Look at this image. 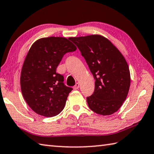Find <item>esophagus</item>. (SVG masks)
Instances as JSON below:
<instances>
[{
  "label": "esophagus",
  "instance_id": "1",
  "mask_svg": "<svg viewBox=\"0 0 154 154\" xmlns=\"http://www.w3.org/2000/svg\"><path fill=\"white\" fill-rule=\"evenodd\" d=\"M73 88H74V90H77L78 88H79V83H76V84H75V86H74V87H73Z\"/></svg>",
  "mask_w": 154,
  "mask_h": 154
}]
</instances>
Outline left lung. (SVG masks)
<instances>
[{"mask_svg": "<svg viewBox=\"0 0 154 154\" xmlns=\"http://www.w3.org/2000/svg\"><path fill=\"white\" fill-rule=\"evenodd\" d=\"M69 39L79 48L95 80L94 93L87 97L89 108L100 115L114 114L125 101L130 88L126 59L108 39L100 35Z\"/></svg>", "mask_w": 154, "mask_h": 154, "instance_id": "obj_1", "label": "left lung"}]
</instances>
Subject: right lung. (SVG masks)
<instances>
[{
	"label": "right lung",
	"mask_w": 154,
	"mask_h": 154,
	"mask_svg": "<svg viewBox=\"0 0 154 154\" xmlns=\"http://www.w3.org/2000/svg\"><path fill=\"white\" fill-rule=\"evenodd\" d=\"M76 47L63 37L43 38L29 48L21 69V93L36 114L53 117L63 109L72 88L64 85V78L56 69L65 54Z\"/></svg>",
	"instance_id": "obj_1"
}]
</instances>
